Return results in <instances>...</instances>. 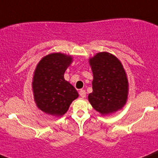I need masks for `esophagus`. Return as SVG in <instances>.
Here are the masks:
<instances>
[{"mask_svg":"<svg viewBox=\"0 0 158 158\" xmlns=\"http://www.w3.org/2000/svg\"><path fill=\"white\" fill-rule=\"evenodd\" d=\"M79 95H80V97L82 98H86V90H85V89H80V90H79Z\"/></svg>","mask_w":158,"mask_h":158,"instance_id":"34e87169","label":"esophagus"}]
</instances>
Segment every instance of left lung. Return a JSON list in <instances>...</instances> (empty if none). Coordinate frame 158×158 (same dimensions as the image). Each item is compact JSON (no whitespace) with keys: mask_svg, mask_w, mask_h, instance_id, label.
I'll list each match as a JSON object with an SVG mask.
<instances>
[{"mask_svg":"<svg viewBox=\"0 0 158 158\" xmlns=\"http://www.w3.org/2000/svg\"><path fill=\"white\" fill-rule=\"evenodd\" d=\"M94 79L93 92L88 100L102 116L123 109L128 96V80L120 60L108 52H98L89 59Z\"/></svg>","mask_w":158,"mask_h":158,"instance_id":"8db88e82","label":"left lung"}]
</instances>
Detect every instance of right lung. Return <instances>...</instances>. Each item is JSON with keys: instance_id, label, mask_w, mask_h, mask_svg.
<instances>
[{"instance_id": "1", "label": "right lung", "mask_w": 158, "mask_h": 158, "mask_svg": "<svg viewBox=\"0 0 158 158\" xmlns=\"http://www.w3.org/2000/svg\"><path fill=\"white\" fill-rule=\"evenodd\" d=\"M72 60L71 55L53 52L42 57L37 64L32 90L37 107L43 113L62 116L79 97L75 87L64 78Z\"/></svg>"}]
</instances>
